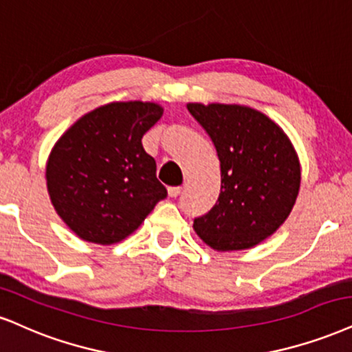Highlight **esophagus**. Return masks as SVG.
I'll return each mask as SVG.
<instances>
[{
  "instance_id": "34e87169",
  "label": "esophagus",
  "mask_w": 352,
  "mask_h": 352,
  "mask_svg": "<svg viewBox=\"0 0 352 352\" xmlns=\"http://www.w3.org/2000/svg\"><path fill=\"white\" fill-rule=\"evenodd\" d=\"M179 194H181L179 186H171V188H168V196L169 197H177Z\"/></svg>"
}]
</instances>
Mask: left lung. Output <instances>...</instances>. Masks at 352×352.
Segmentation results:
<instances>
[{"instance_id": "obj_1", "label": "left lung", "mask_w": 352, "mask_h": 352, "mask_svg": "<svg viewBox=\"0 0 352 352\" xmlns=\"http://www.w3.org/2000/svg\"><path fill=\"white\" fill-rule=\"evenodd\" d=\"M214 142L222 186L217 204L194 219L199 238L217 251L248 250L285 222L300 189V163L284 130L240 104L189 102Z\"/></svg>"}]
</instances>
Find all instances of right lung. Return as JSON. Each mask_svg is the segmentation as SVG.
<instances>
[{
  "label": "right lung",
  "mask_w": 352,
  "mask_h": 352,
  "mask_svg": "<svg viewBox=\"0 0 352 352\" xmlns=\"http://www.w3.org/2000/svg\"><path fill=\"white\" fill-rule=\"evenodd\" d=\"M163 116L155 102H109L76 120L45 168L56 214L81 240L112 245L140 227L166 197L142 137Z\"/></svg>",
  "instance_id": "right-lung-1"
}]
</instances>
